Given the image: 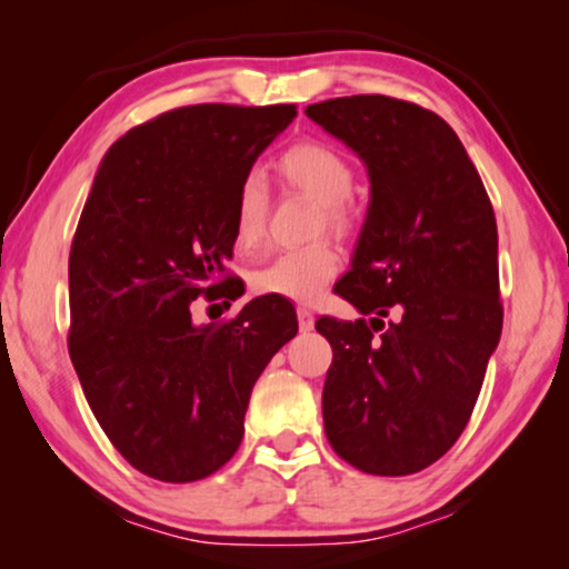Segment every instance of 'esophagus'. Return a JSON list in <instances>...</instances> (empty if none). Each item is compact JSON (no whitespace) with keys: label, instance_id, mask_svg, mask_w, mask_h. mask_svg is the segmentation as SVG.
Instances as JSON below:
<instances>
[{"label":"esophagus","instance_id":"esophagus-1","mask_svg":"<svg viewBox=\"0 0 569 569\" xmlns=\"http://www.w3.org/2000/svg\"><path fill=\"white\" fill-rule=\"evenodd\" d=\"M298 323H300V331H313L316 316L310 313L308 308H298Z\"/></svg>","mask_w":569,"mask_h":569}]
</instances>
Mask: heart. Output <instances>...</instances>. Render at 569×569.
I'll list each match as a JSON object with an SVG mask.
<instances>
[{
	"instance_id": "heart-1",
	"label": "heart",
	"mask_w": 569,
	"mask_h": 569,
	"mask_svg": "<svg viewBox=\"0 0 569 569\" xmlns=\"http://www.w3.org/2000/svg\"><path fill=\"white\" fill-rule=\"evenodd\" d=\"M279 173L295 189L308 193L318 204H323L326 222L333 232H347L349 212L345 201L355 191V170L349 160L333 147L323 142H300L287 150L277 162ZM269 191L259 173H248L240 181L232 201V243L240 253L253 251L261 243L267 228ZM341 259L337 248L316 243L308 248L282 251L261 261L251 271V287L261 295L313 302L321 298L326 284L339 274Z\"/></svg>"
}]
</instances>
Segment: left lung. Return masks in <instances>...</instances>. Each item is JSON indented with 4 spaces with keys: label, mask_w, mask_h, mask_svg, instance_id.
Segmentation results:
<instances>
[{
    "label": "left lung",
    "mask_w": 569,
    "mask_h": 569,
    "mask_svg": "<svg viewBox=\"0 0 569 569\" xmlns=\"http://www.w3.org/2000/svg\"><path fill=\"white\" fill-rule=\"evenodd\" d=\"M306 116L345 142L370 178L352 267L333 287L370 321H316L333 349L326 438L365 473H417L463 432L500 345L492 204L438 113L352 96L308 106Z\"/></svg>",
    "instance_id": "obj_1"
}]
</instances>
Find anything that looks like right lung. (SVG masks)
<instances>
[{
	"label": "right lung",
	"mask_w": 569,
	"mask_h": 569,
	"mask_svg": "<svg viewBox=\"0 0 569 569\" xmlns=\"http://www.w3.org/2000/svg\"><path fill=\"white\" fill-rule=\"evenodd\" d=\"M295 106H186L116 139L69 253V357L98 425L160 481L204 479L236 456L253 383L298 333L284 298L222 326L191 302L230 298L232 201Z\"/></svg>",
	"instance_id": "obj_1"
}]
</instances>
